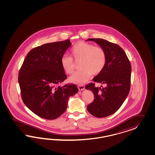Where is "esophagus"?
I'll list each match as a JSON object with an SVG mask.
<instances>
[{
	"label": "esophagus",
	"mask_w": 155,
	"mask_h": 155,
	"mask_svg": "<svg viewBox=\"0 0 155 155\" xmlns=\"http://www.w3.org/2000/svg\"><path fill=\"white\" fill-rule=\"evenodd\" d=\"M78 89L80 91H81V90H84L85 89V87H84V85H82V84H80V85H78Z\"/></svg>",
	"instance_id": "1"
}]
</instances>
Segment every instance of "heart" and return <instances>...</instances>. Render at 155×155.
Segmentation results:
<instances>
[{
	"mask_svg": "<svg viewBox=\"0 0 155 155\" xmlns=\"http://www.w3.org/2000/svg\"><path fill=\"white\" fill-rule=\"evenodd\" d=\"M71 54L76 61L81 60L79 65L81 69L75 71L69 78L71 82L78 84L86 82L92 74L95 75L101 72L107 60L106 53L103 48L84 41L77 42L72 47ZM60 62L66 73H73L74 64L71 57L62 56Z\"/></svg>",
	"mask_w": 155,
	"mask_h": 155,
	"instance_id": "b5f03b06",
	"label": "heart"
}]
</instances>
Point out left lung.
Returning <instances> with one entry per match:
<instances>
[{
  "label": "left lung",
  "mask_w": 155,
  "mask_h": 155,
  "mask_svg": "<svg viewBox=\"0 0 155 155\" xmlns=\"http://www.w3.org/2000/svg\"><path fill=\"white\" fill-rule=\"evenodd\" d=\"M104 49L107 60L104 69L93 79L94 82L105 85L95 87L87 84L85 89L94 95L93 102L87 110L97 117H104L115 113L127 98L131 85V65L126 53L118 45L102 38H89Z\"/></svg>",
  "instance_id": "obj_1"
}]
</instances>
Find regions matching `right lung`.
Masks as SVG:
<instances>
[{
  "label": "right lung",
  "instance_id": "1",
  "mask_svg": "<svg viewBox=\"0 0 155 155\" xmlns=\"http://www.w3.org/2000/svg\"><path fill=\"white\" fill-rule=\"evenodd\" d=\"M71 45L66 40L36 47L27 54L19 71L22 100L40 117L53 120L60 117L69 97L78 91L74 84L58 85L67 77L60 61Z\"/></svg>",
  "mask_w": 155,
  "mask_h": 155
}]
</instances>
